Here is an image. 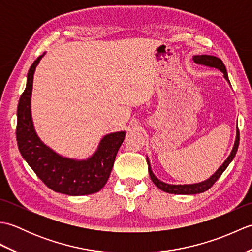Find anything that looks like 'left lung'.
Wrapping results in <instances>:
<instances>
[{"label": "left lung", "instance_id": "obj_1", "mask_svg": "<svg viewBox=\"0 0 252 252\" xmlns=\"http://www.w3.org/2000/svg\"><path fill=\"white\" fill-rule=\"evenodd\" d=\"M192 61H194L198 65H203L207 67H211V68H217L219 70L222 71L224 74V78H225L226 81L229 83L228 76H227V71L226 68L224 66L223 62L216 56H211V55H195L192 57ZM231 84V83H229ZM239 145V130H238V126H236V138H235V143L231 154L227 157V159L222 163V165L219 168L216 173H213L210 178L207 179L206 181L199 182V183H195V184H184V185H173V184H168L164 183V182L160 181L156 175L153 173L152 167H151V162H149L148 157L147 159V164H148V172L149 176H151L152 181L154 182V184L156 185L159 189H161L165 192H169V194H175V195H194V194H200V192H203L208 190L210 187L216 183L218 179L220 178L222 173L225 171V169L228 167V164L233 161V159L235 157V155L237 153Z\"/></svg>", "mask_w": 252, "mask_h": 252}]
</instances>
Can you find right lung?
<instances>
[{"label":"right lung","mask_w":252,"mask_h":252,"mask_svg":"<svg viewBox=\"0 0 252 252\" xmlns=\"http://www.w3.org/2000/svg\"><path fill=\"white\" fill-rule=\"evenodd\" d=\"M44 54L37 57L31 65L27 74L26 89L19 98L16 129L19 152L37 178L54 191L69 196L94 194L103 189L108 181L126 132L105 135L96 152L85 160L63 157L46 146L37 136L31 117L33 74Z\"/></svg>","instance_id":"add662e5"}]
</instances>
